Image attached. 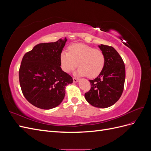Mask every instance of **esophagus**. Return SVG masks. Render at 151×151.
Listing matches in <instances>:
<instances>
[{
  "mask_svg": "<svg viewBox=\"0 0 151 151\" xmlns=\"http://www.w3.org/2000/svg\"><path fill=\"white\" fill-rule=\"evenodd\" d=\"M78 79L76 78V77H73V81H74V83H77L78 82Z\"/></svg>",
  "mask_w": 151,
  "mask_h": 151,
  "instance_id": "obj_1",
  "label": "esophagus"
}]
</instances>
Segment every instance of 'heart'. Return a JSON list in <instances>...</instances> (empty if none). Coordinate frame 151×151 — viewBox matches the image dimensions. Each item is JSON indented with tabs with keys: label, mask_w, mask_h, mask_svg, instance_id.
Here are the masks:
<instances>
[{
	"label": "heart",
	"mask_w": 151,
	"mask_h": 151,
	"mask_svg": "<svg viewBox=\"0 0 151 151\" xmlns=\"http://www.w3.org/2000/svg\"><path fill=\"white\" fill-rule=\"evenodd\" d=\"M68 50V52L63 51L60 55L61 67L66 73L74 70L77 63L80 76L94 78L103 70L105 57L101 50L81 43L72 45Z\"/></svg>",
	"instance_id": "obj_1"
}]
</instances>
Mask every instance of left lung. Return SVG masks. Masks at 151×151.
<instances>
[{
    "label": "left lung",
    "instance_id": "8db88e82",
    "mask_svg": "<svg viewBox=\"0 0 151 151\" xmlns=\"http://www.w3.org/2000/svg\"><path fill=\"white\" fill-rule=\"evenodd\" d=\"M98 47L104 55V66L96 78L89 80L91 89L84 96L92 106L105 108L112 106L121 97L124 88L125 67L113 47L104 45Z\"/></svg>",
    "mask_w": 151,
    "mask_h": 151
}]
</instances>
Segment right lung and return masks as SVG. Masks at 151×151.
Wrapping results in <instances>:
<instances>
[{"label":"right lung","mask_w":151,"mask_h":151,"mask_svg":"<svg viewBox=\"0 0 151 151\" xmlns=\"http://www.w3.org/2000/svg\"><path fill=\"white\" fill-rule=\"evenodd\" d=\"M67 39L36 45L22 59L19 83L25 98L43 109L57 107L65 97L72 77L60 67V55Z\"/></svg>","instance_id":"add662e5"}]
</instances>
